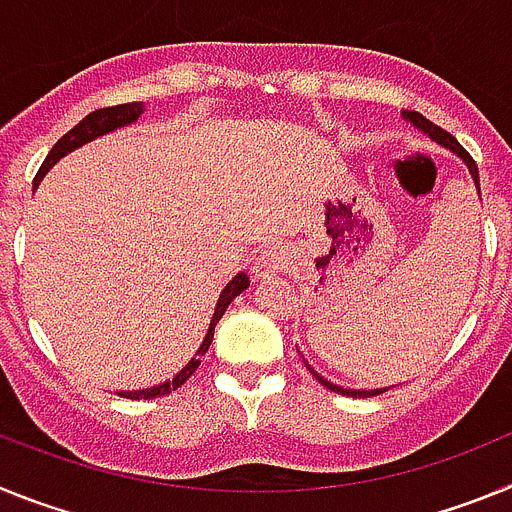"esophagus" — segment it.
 <instances>
[{
	"instance_id": "esophagus-1",
	"label": "esophagus",
	"mask_w": 512,
	"mask_h": 512,
	"mask_svg": "<svg viewBox=\"0 0 512 512\" xmlns=\"http://www.w3.org/2000/svg\"><path fill=\"white\" fill-rule=\"evenodd\" d=\"M289 261H292V256H289L287 248H282V246L266 248L259 259H256V266H253V277L256 279L274 277V274H279V271L287 269Z\"/></svg>"
}]
</instances>
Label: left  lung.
<instances>
[{"instance_id": "obj_1", "label": "left lung", "mask_w": 512, "mask_h": 512, "mask_svg": "<svg viewBox=\"0 0 512 512\" xmlns=\"http://www.w3.org/2000/svg\"><path fill=\"white\" fill-rule=\"evenodd\" d=\"M402 117L413 122V125L418 130H423V133L428 135V138H433V140H436V143H441L443 148H449V151H454L456 156H459L461 161L467 164L469 174H472V182L477 184V192H479L477 164H474V158L469 156V153L459 146V140H456L454 135L446 133V130H443V128H438V125H433V122L428 120V117L420 115V112H402ZM310 372H312V377L318 379V382L323 384V387H328L330 392H338V395H346V397H374V395H382V392L390 390V387H384V390H346V387H338V384H333V382H328V379H325V377H320V374L315 372V369H310Z\"/></svg>"}]
</instances>
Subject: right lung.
Listing matches in <instances>:
<instances>
[{
	"label": "right lung",
	"instance_id": "add662e5",
	"mask_svg": "<svg viewBox=\"0 0 512 512\" xmlns=\"http://www.w3.org/2000/svg\"><path fill=\"white\" fill-rule=\"evenodd\" d=\"M143 110H146V107H143V102H128V104H115V107H102V110L89 112V115L84 117L79 125H74L69 133L63 135L56 146L51 148V153L45 156L43 166H40L38 174H35V182H33L35 187L43 182V176L48 174V171H51L53 166H56L63 156H66V153L76 151V148H81L84 143H89V140L99 138V135H107L117 128H125V125H130V122L138 120V117L143 115ZM248 284H251L248 282V274H243V271L241 274H235V277L225 284V289L220 292V300H217V305H215V312H212V320H210V328H207L205 341L200 343L197 354L189 359V364H184V369L176 374L174 379H166V382L156 384V387H148V390H122V392H117V395L128 397V400H153V397L169 395L171 390H179V387H182V384L187 382L194 372H197V366H200L202 356L207 354V348H210V343H212V336H215L217 320L223 318L230 302L241 295Z\"/></svg>",
	"mask_w": 512,
	"mask_h": 512
}]
</instances>
